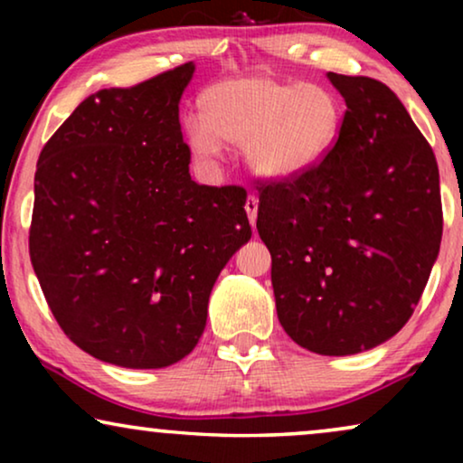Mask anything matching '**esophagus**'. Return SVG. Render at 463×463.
I'll return each instance as SVG.
<instances>
[{
    "mask_svg": "<svg viewBox=\"0 0 463 463\" xmlns=\"http://www.w3.org/2000/svg\"><path fill=\"white\" fill-rule=\"evenodd\" d=\"M244 208H246V214H249V219H250V225L255 227V223H257V211H259L257 195H249V198H246Z\"/></svg>",
    "mask_w": 463,
    "mask_h": 463,
    "instance_id": "34e87169",
    "label": "esophagus"
}]
</instances>
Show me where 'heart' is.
I'll return each instance as SVG.
<instances>
[{"label":"heart","mask_w":463,"mask_h":463,"mask_svg":"<svg viewBox=\"0 0 463 463\" xmlns=\"http://www.w3.org/2000/svg\"><path fill=\"white\" fill-rule=\"evenodd\" d=\"M198 107L202 118L185 124L194 156L217 157L221 143L244 147L249 168L265 181H293L318 168L345 122L344 100L331 88L265 71L208 86Z\"/></svg>","instance_id":"b5f03b06"}]
</instances>
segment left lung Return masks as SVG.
Returning <instances> with one entry per match:
<instances>
[{
    "label": "left lung",
    "instance_id": "8db88e82",
    "mask_svg": "<svg viewBox=\"0 0 463 463\" xmlns=\"http://www.w3.org/2000/svg\"><path fill=\"white\" fill-rule=\"evenodd\" d=\"M344 130L312 173L259 185L278 320L322 356H350L401 331L442 238L434 151L382 81L326 73Z\"/></svg>",
    "mask_w": 463,
    "mask_h": 463
}]
</instances>
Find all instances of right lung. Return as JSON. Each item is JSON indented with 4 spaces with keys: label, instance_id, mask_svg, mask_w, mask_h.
I'll return each mask as SVG.
<instances>
[{
    "label": "right lung",
    "instance_id": "1",
    "mask_svg": "<svg viewBox=\"0 0 463 463\" xmlns=\"http://www.w3.org/2000/svg\"><path fill=\"white\" fill-rule=\"evenodd\" d=\"M195 65L81 100L43 145L29 252L75 345L124 369L194 350L221 269L250 240L242 187L189 175L179 103Z\"/></svg>",
    "mask_w": 463,
    "mask_h": 463
}]
</instances>
